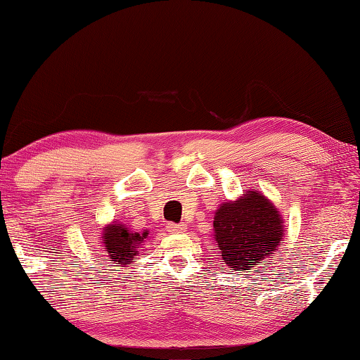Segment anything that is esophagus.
I'll use <instances>...</instances> for the list:
<instances>
[{
	"mask_svg": "<svg viewBox=\"0 0 360 360\" xmlns=\"http://www.w3.org/2000/svg\"><path fill=\"white\" fill-rule=\"evenodd\" d=\"M167 229H168L169 233H184L187 227H186L184 224H179V225H176V224H168V225H167Z\"/></svg>",
	"mask_w": 360,
	"mask_h": 360,
	"instance_id": "34e87169",
	"label": "esophagus"
}]
</instances>
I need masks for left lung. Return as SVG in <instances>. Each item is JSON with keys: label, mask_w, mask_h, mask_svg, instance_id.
<instances>
[{"label": "left lung", "mask_w": 360, "mask_h": 360, "mask_svg": "<svg viewBox=\"0 0 360 360\" xmlns=\"http://www.w3.org/2000/svg\"><path fill=\"white\" fill-rule=\"evenodd\" d=\"M212 231L222 260L235 271L252 270L278 251L284 236V219L271 200L249 188L225 202L214 212Z\"/></svg>", "instance_id": "left-lung-1"}]
</instances>
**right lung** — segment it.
Masks as SVG:
<instances>
[{"instance_id":"obj_1","label":"right lung","mask_w":360,"mask_h":360,"mask_svg":"<svg viewBox=\"0 0 360 360\" xmlns=\"http://www.w3.org/2000/svg\"><path fill=\"white\" fill-rule=\"evenodd\" d=\"M148 235L149 230L138 233V231L130 230L125 224L114 221L103 227V249L112 264H117V266L130 265L131 262H135L138 252L141 251V245L148 240Z\"/></svg>"}]
</instances>
